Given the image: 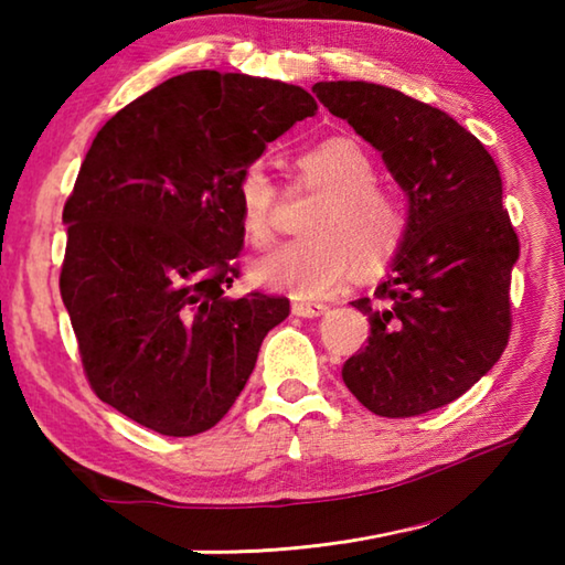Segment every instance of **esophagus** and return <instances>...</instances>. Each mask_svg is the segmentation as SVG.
I'll return each instance as SVG.
<instances>
[{
    "label": "esophagus",
    "instance_id": "1",
    "mask_svg": "<svg viewBox=\"0 0 565 565\" xmlns=\"http://www.w3.org/2000/svg\"><path fill=\"white\" fill-rule=\"evenodd\" d=\"M291 311L296 313V317L317 319V317H323V313L329 311V306L321 303V301H294Z\"/></svg>",
    "mask_w": 565,
    "mask_h": 565
}]
</instances>
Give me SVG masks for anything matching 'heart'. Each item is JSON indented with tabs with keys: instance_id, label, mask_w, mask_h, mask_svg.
Returning a JSON list of instances; mask_svg holds the SVG:
<instances>
[{
	"instance_id": "1",
	"label": "heart",
	"mask_w": 565,
	"mask_h": 565,
	"mask_svg": "<svg viewBox=\"0 0 565 565\" xmlns=\"http://www.w3.org/2000/svg\"><path fill=\"white\" fill-rule=\"evenodd\" d=\"M303 179L327 191L306 222L311 236L284 242L252 264V281L296 299H319L347 281L356 259L379 269L398 254L406 214L394 196L376 186V164L359 141L333 137L306 149ZM276 186L262 164L248 167L236 186L238 224L246 242L271 238Z\"/></svg>"
}]
</instances>
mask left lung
Returning <instances> with one entry per match:
<instances>
[{
  "label": "left lung",
  "mask_w": 565,
  "mask_h": 565,
  "mask_svg": "<svg viewBox=\"0 0 565 565\" xmlns=\"http://www.w3.org/2000/svg\"><path fill=\"white\" fill-rule=\"evenodd\" d=\"M333 117L381 151L406 191V236L374 299L366 349L343 363V384L376 416L441 408L489 374L511 333L519 236L501 174L471 131L446 111L371 82H317Z\"/></svg>",
  "instance_id": "1"
}]
</instances>
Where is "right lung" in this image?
<instances>
[{
	"instance_id": "1",
	"label": "right lung",
	"mask_w": 565,
	"mask_h": 565,
	"mask_svg": "<svg viewBox=\"0 0 565 565\" xmlns=\"http://www.w3.org/2000/svg\"><path fill=\"white\" fill-rule=\"evenodd\" d=\"M306 89L212 70L171 76L94 137L66 199L62 301L104 404L161 436L234 406L284 296L232 299L244 246L236 186L296 121Z\"/></svg>"
}]
</instances>
